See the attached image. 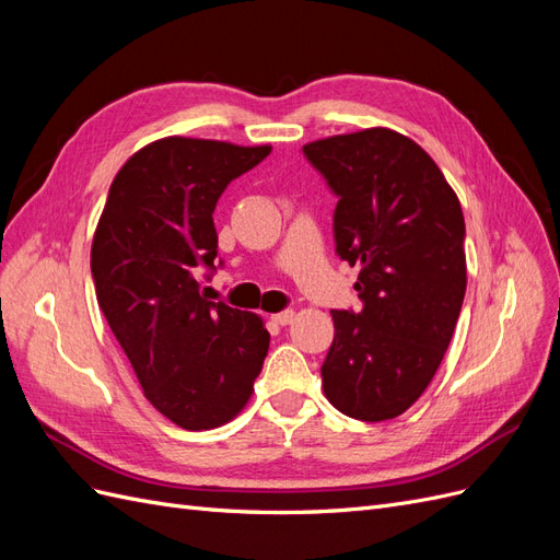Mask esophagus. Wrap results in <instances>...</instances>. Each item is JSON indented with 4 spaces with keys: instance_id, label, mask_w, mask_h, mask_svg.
I'll use <instances>...</instances> for the list:
<instances>
[{
    "instance_id": "obj_1",
    "label": "esophagus",
    "mask_w": 560,
    "mask_h": 560,
    "mask_svg": "<svg viewBox=\"0 0 560 560\" xmlns=\"http://www.w3.org/2000/svg\"><path fill=\"white\" fill-rule=\"evenodd\" d=\"M276 322V325H280V327H284V325H290V322L294 319V311H282V313H276L273 317H270Z\"/></svg>"
}]
</instances>
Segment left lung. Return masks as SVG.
<instances>
[{"label":"left lung","mask_w":560,"mask_h":560,"mask_svg":"<svg viewBox=\"0 0 560 560\" xmlns=\"http://www.w3.org/2000/svg\"><path fill=\"white\" fill-rule=\"evenodd\" d=\"M303 156L336 196V254L362 270V311H331L322 385L364 422L401 416L425 393L463 308L465 217L436 163L387 128L317 140Z\"/></svg>","instance_id":"1"}]
</instances>
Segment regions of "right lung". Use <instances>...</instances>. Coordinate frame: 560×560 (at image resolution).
Here are the masks:
<instances>
[{
    "label": "right lung",
    "mask_w": 560,
    "mask_h": 560,
    "mask_svg": "<svg viewBox=\"0 0 560 560\" xmlns=\"http://www.w3.org/2000/svg\"><path fill=\"white\" fill-rule=\"evenodd\" d=\"M270 147L165 138L140 149L109 186L93 238L100 311L144 397L184 430L224 425L247 404L270 334L247 311L210 301L212 212Z\"/></svg>",
    "instance_id": "1"
}]
</instances>
